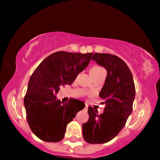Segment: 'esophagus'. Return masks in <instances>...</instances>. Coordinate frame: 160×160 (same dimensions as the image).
I'll use <instances>...</instances> for the list:
<instances>
[{
  "label": "esophagus",
  "mask_w": 160,
  "mask_h": 160,
  "mask_svg": "<svg viewBox=\"0 0 160 160\" xmlns=\"http://www.w3.org/2000/svg\"><path fill=\"white\" fill-rule=\"evenodd\" d=\"M84 111H86V112H87V111H88V106H85V107H84Z\"/></svg>",
  "instance_id": "1"
}]
</instances>
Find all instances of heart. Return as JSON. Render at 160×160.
I'll use <instances>...</instances> for the list:
<instances>
[{"mask_svg":"<svg viewBox=\"0 0 160 160\" xmlns=\"http://www.w3.org/2000/svg\"><path fill=\"white\" fill-rule=\"evenodd\" d=\"M90 72H91V75L92 77L93 78V77L98 76L100 73L106 72V70H105V69L103 68V67H100V66H93V67L91 69V71H90ZM90 88H91V87Z\"/></svg>","mask_w":160,"mask_h":160,"instance_id":"obj_1","label":"heart"}]
</instances>
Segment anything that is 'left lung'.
<instances>
[{
  "label": "left lung",
  "instance_id": "left-lung-1",
  "mask_svg": "<svg viewBox=\"0 0 160 160\" xmlns=\"http://www.w3.org/2000/svg\"><path fill=\"white\" fill-rule=\"evenodd\" d=\"M92 60L107 70L106 79L99 93L106 107L101 114L88 107L89 119L82 124V134L88 143L103 144L113 139L124 127L132 112L136 88L130 69L118 56L95 53Z\"/></svg>",
  "mask_w": 160,
  "mask_h": 160
}]
</instances>
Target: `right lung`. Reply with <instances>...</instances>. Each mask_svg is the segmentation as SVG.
<instances>
[{"label":"right lung","mask_w":160,"mask_h":160,"mask_svg":"<svg viewBox=\"0 0 160 160\" xmlns=\"http://www.w3.org/2000/svg\"><path fill=\"white\" fill-rule=\"evenodd\" d=\"M93 53L57 52L39 63L28 82L24 99L30 128L39 139L58 142L64 137L66 127L85 106L84 102L69 99L61 102L56 94L61 86L72 84L78 73L91 61Z\"/></svg>","instance_id":"obj_1"}]
</instances>
